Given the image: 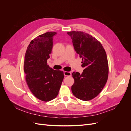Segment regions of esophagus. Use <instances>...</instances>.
I'll use <instances>...</instances> for the list:
<instances>
[{
    "mask_svg": "<svg viewBox=\"0 0 131 131\" xmlns=\"http://www.w3.org/2000/svg\"><path fill=\"white\" fill-rule=\"evenodd\" d=\"M64 76L67 77V76H71L72 74H71V73L69 72H64Z\"/></svg>",
    "mask_w": 131,
    "mask_h": 131,
    "instance_id": "34e87169",
    "label": "esophagus"
}]
</instances>
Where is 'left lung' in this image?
<instances>
[{"instance_id":"left-lung-1","label":"left lung","mask_w":131,"mask_h":131,"mask_svg":"<svg viewBox=\"0 0 131 131\" xmlns=\"http://www.w3.org/2000/svg\"><path fill=\"white\" fill-rule=\"evenodd\" d=\"M72 39L77 53L82 58L81 74L73 72V94L84 101L92 100L103 89L108 80L109 68L106 54L101 43L89 34L83 31L67 33Z\"/></svg>"}]
</instances>
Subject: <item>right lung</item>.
I'll return each mask as SVG.
<instances>
[{
	"instance_id": "right-lung-1",
	"label": "right lung",
	"mask_w": 131,
	"mask_h": 131,
	"mask_svg": "<svg viewBox=\"0 0 131 131\" xmlns=\"http://www.w3.org/2000/svg\"><path fill=\"white\" fill-rule=\"evenodd\" d=\"M56 33L49 31L34 39L28 46L25 57L27 84L35 97L44 102L57 96L64 78L62 71L53 70L47 63Z\"/></svg>"
}]
</instances>
